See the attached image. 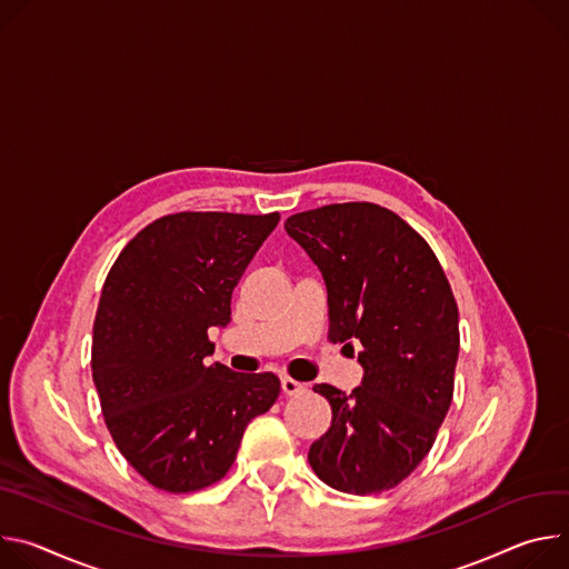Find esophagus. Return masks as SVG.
<instances>
[{
  "label": "esophagus",
  "instance_id": "34e87169",
  "mask_svg": "<svg viewBox=\"0 0 569 569\" xmlns=\"http://www.w3.org/2000/svg\"><path fill=\"white\" fill-rule=\"evenodd\" d=\"M282 391H284V396H300V393H305V385H300V382H296V380H291V377H282Z\"/></svg>",
  "mask_w": 569,
  "mask_h": 569
}]
</instances>
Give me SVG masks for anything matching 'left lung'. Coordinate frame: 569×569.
<instances>
[{"label":"left lung","mask_w":569,"mask_h":569,"mask_svg":"<svg viewBox=\"0 0 569 569\" xmlns=\"http://www.w3.org/2000/svg\"><path fill=\"white\" fill-rule=\"evenodd\" d=\"M284 230L328 287L332 343L363 368L343 393L317 385L332 407L309 466L328 486L377 495L407 479L431 450L455 396L459 307L429 243L396 212L335 203L291 214Z\"/></svg>","instance_id":"obj_1"}]
</instances>
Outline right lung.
I'll return each mask as SVG.
<instances>
[{
  "mask_svg": "<svg viewBox=\"0 0 569 569\" xmlns=\"http://www.w3.org/2000/svg\"><path fill=\"white\" fill-rule=\"evenodd\" d=\"M280 214L178 212L140 230L114 260L92 330L106 427L151 486L192 492L230 470L246 425L280 396L273 372L208 363L210 328Z\"/></svg>",
  "mask_w": 569,
  "mask_h": 569,
  "instance_id": "add662e5",
  "label": "right lung"
}]
</instances>
